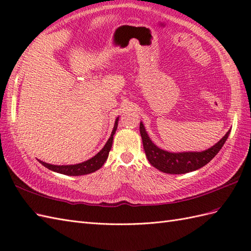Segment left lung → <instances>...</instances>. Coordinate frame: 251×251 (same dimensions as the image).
Returning <instances> with one entry per match:
<instances>
[{"label":"left lung","instance_id":"obj_1","mask_svg":"<svg viewBox=\"0 0 251 251\" xmlns=\"http://www.w3.org/2000/svg\"><path fill=\"white\" fill-rule=\"evenodd\" d=\"M140 133L142 137L143 149L150 164L159 171L170 174H184L198 170L208 164L223 148L228 139L230 130L220 139V141L203 152H185V153H170L157 148L151 141L148 132L142 123H140Z\"/></svg>","mask_w":251,"mask_h":251}]
</instances>
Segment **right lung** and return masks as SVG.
<instances>
[{
    "instance_id": "obj_1",
    "label": "right lung",
    "mask_w": 251,
    "mask_h": 251,
    "mask_svg": "<svg viewBox=\"0 0 251 251\" xmlns=\"http://www.w3.org/2000/svg\"><path fill=\"white\" fill-rule=\"evenodd\" d=\"M118 122H119V118L115 121L111 137L109 138L107 143L104 144L103 149L98 154H96L94 157H92L91 159L86 160L84 162H81V164L72 165V166H54V165L46 164V162L40 161V160H38V161L46 168H48L49 170H52V171L57 172V173L65 174V176H84V174L95 172L96 170H98V169H100L102 167V165L106 162V160L108 158L110 150H111V148H112L113 136L115 133L116 128H118Z\"/></svg>"
}]
</instances>
